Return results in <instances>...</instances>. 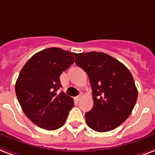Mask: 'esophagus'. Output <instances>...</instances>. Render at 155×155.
<instances>
[{
    "mask_svg": "<svg viewBox=\"0 0 155 155\" xmlns=\"http://www.w3.org/2000/svg\"><path fill=\"white\" fill-rule=\"evenodd\" d=\"M81 94H80V95H78L77 97H75V100H76V101H79V100H80V99H81Z\"/></svg>",
    "mask_w": 155,
    "mask_h": 155,
    "instance_id": "34e87169",
    "label": "esophagus"
}]
</instances>
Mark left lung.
Returning a JSON list of instances; mask_svg holds the SVG:
<instances>
[{
	"instance_id": "8db88e82",
	"label": "left lung",
	"mask_w": 155,
	"mask_h": 155,
	"mask_svg": "<svg viewBox=\"0 0 155 155\" xmlns=\"http://www.w3.org/2000/svg\"><path fill=\"white\" fill-rule=\"evenodd\" d=\"M75 63L91 81L94 106L85 114L94 131L107 132L120 125L131 114L137 89L131 73L121 62L104 52L74 53Z\"/></svg>"
}]
</instances>
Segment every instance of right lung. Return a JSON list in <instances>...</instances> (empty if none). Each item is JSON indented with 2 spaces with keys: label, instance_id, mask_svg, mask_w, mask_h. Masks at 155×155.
Masks as SVG:
<instances>
[{
  "label": "right lung",
  "instance_id": "1",
  "mask_svg": "<svg viewBox=\"0 0 155 155\" xmlns=\"http://www.w3.org/2000/svg\"><path fill=\"white\" fill-rule=\"evenodd\" d=\"M70 51L50 48L29 59L20 71L15 92L24 113L37 126L47 130L61 128L74 107L64 92L60 76L74 62Z\"/></svg>",
  "mask_w": 155,
  "mask_h": 155
}]
</instances>
